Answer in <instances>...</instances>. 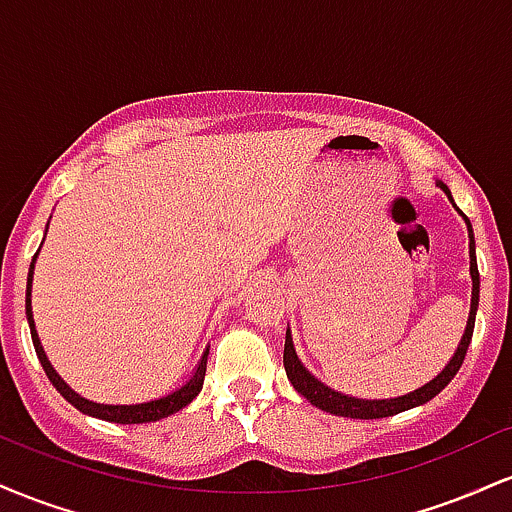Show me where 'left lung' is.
Wrapping results in <instances>:
<instances>
[{
  "instance_id": "obj_1",
  "label": "left lung",
  "mask_w": 512,
  "mask_h": 512,
  "mask_svg": "<svg viewBox=\"0 0 512 512\" xmlns=\"http://www.w3.org/2000/svg\"><path fill=\"white\" fill-rule=\"evenodd\" d=\"M436 185L440 190L448 195V199L452 202V195L448 190L445 182L436 180ZM455 204V202H452ZM457 209V207H455ZM460 211V209H457ZM460 216L467 223V233H469V274H472V305H469V317H467V327H464V334L457 344L455 354L445 368L440 370L433 380H428L426 385L416 387V390L407 392V395H399V397H385V399H363V397H354V395H344V392L332 390L330 385H325L322 380H317L308 368L303 366L301 358L296 354V346H293V337L291 330H286V344H284V368L286 375H289L291 385L296 387L301 395L308 399L310 404L322 411H330L334 416H346V419H383V416H392L399 414V411H407L414 407H421V404L431 402L438 392H443L445 387L452 378L457 375L460 370L464 356H467L469 342H472V332H474V317H477V308H479V269H477V248H474V231H472V223H469L467 216Z\"/></svg>"
}]
</instances>
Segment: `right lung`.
Returning <instances> with one entry per match:
<instances>
[{"mask_svg":"<svg viewBox=\"0 0 512 512\" xmlns=\"http://www.w3.org/2000/svg\"><path fill=\"white\" fill-rule=\"evenodd\" d=\"M35 260H38V252L33 255L31 267H28V281H26V317H28V327H31V337H33V346L35 354L40 358V366H43L45 375L50 378V383L57 387V392L67 399L72 407H76L81 414L93 416V419H103V421H113V424H151V421L166 419V416L175 414V411L185 409L187 404L195 399L199 392H202L204 385V373H207V356L209 349L204 351L199 363L192 370L190 378L185 383L175 387V390L166 392V395L154 397V399H144V402H134V404H103V402H93V399L81 397L79 392H74L72 387L62 380V375L52 368V363L48 361V354H45L43 344H40L38 330H35V320H33V308H31V289H33V272H35Z\"/></svg>","mask_w":512,"mask_h":512,"instance_id":"obj_1","label":"right lung"}]
</instances>
